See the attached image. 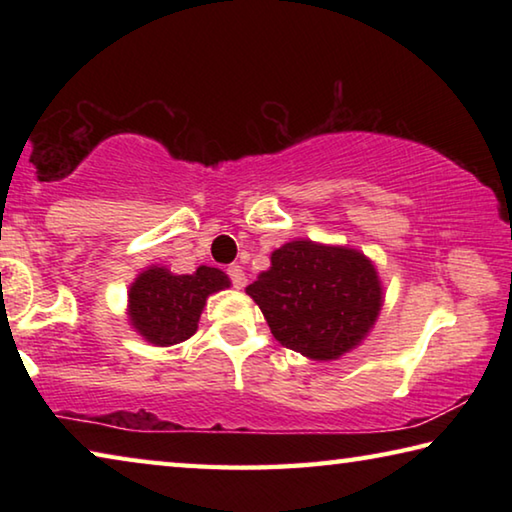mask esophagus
Returning a JSON list of instances; mask_svg holds the SVG:
<instances>
[{
    "label": "esophagus",
    "instance_id": "obj_1",
    "mask_svg": "<svg viewBox=\"0 0 512 512\" xmlns=\"http://www.w3.org/2000/svg\"><path fill=\"white\" fill-rule=\"evenodd\" d=\"M228 275H230L232 284H235V289H244L246 287V273H244V268H241L239 264L228 266Z\"/></svg>",
    "mask_w": 512,
    "mask_h": 512
}]
</instances>
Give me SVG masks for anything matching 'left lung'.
Listing matches in <instances>:
<instances>
[{"mask_svg": "<svg viewBox=\"0 0 512 512\" xmlns=\"http://www.w3.org/2000/svg\"><path fill=\"white\" fill-rule=\"evenodd\" d=\"M246 293L284 348L334 361L375 327L384 287L377 266L357 248L293 239L271 253L268 271Z\"/></svg>", "mask_w": 512, "mask_h": 512, "instance_id": "left-lung-1", "label": "left lung"}]
</instances>
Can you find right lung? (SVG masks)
<instances>
[{"instance_id":"right-lung-1","label":"right lung","mask_w":512,"mask_h":512,"mask_svg":"<svg viewBox=\"0 0 512 512\" xmlns=\"http://www.w3.org/2000/svg\"><path fill=\"white\" fill-rule=\"evenodd\" d=\"M230 284L221 268L198 266L192 275H176L167 266H149L128 289V325L158 348L183 343L196 334L207 298Z\"/></svg>"}]
</instances>
